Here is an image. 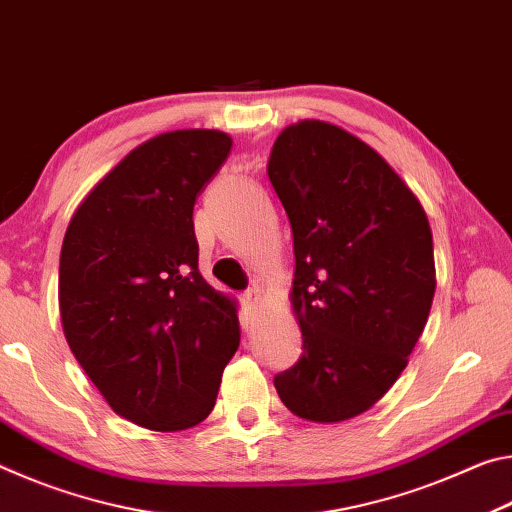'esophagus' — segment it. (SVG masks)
<instances>
[{"label": "esophagus", "instance_id": "34e87169", "mask_svg": "<svg viewBox=\"0 0 512 512\" xmlns=\"http://www.w3.org/2000/svg\"><path fill=\"white\" fill-rule=\"evenodd\" d=\"M241 300H244V307L246 309H255L259 302H262V291H259L257 287H250L248 291H244V296H241Z\"/></svg>", "mask_w": 512, "mask_h": 512}]
</instances>
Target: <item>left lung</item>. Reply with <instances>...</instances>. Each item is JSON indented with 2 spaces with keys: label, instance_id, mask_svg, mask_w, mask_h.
Returning a JSON list of instances; mask_svg holds the SVG:
<instances>
[{
  "label": "left lung",
  "instance_id": "8db88e82",
  "mask_svg": "<svg viewBox=\"0 0 512 512\" xmlns=\"http://www.w3.org/2000/svg\"><path fill=\"white\" fill-rule=\"evenodd\" d=\"M268 178L293 232L302 332V357L273 384L298 418L350 420L395 384L427 325V214L375 149L327 121L284 128Z\"/></svg>",
  "mask_w": 512,
  "mask_h": 512
}]
</instances>
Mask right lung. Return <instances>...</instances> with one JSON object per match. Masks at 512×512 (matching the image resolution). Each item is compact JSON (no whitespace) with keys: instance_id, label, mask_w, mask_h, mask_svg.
Instances as JSON below:
<instances>
[{"instance_id":"right-lung-1","label":"right lung","mask_w":512,"mask_h":512,"mask_svg":"<svg viewBox=\"0 0 512 512\" xmlns=\"http://www.w3.org/2000/svg\"><path fill=\"white\" fill-rule=\"evenodd\" d=\"M230 146L205 128L153 137L67 225L58 302L69 350L112 411L146 429L203 422L239 348L235 302L198 273L194 235L196 196Z\"/></svg>"}]
</instances>
